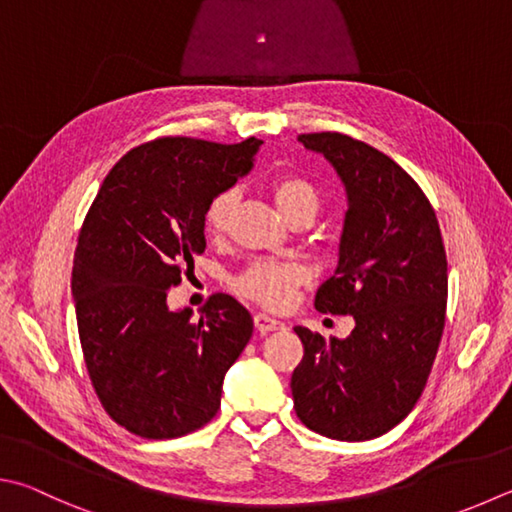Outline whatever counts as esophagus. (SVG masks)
<instances>
[{
  "label": "esophagus",
  "instance_id": "34e87169",
  "mask_svg": "<svg viewBox=\"0 0 512 512\" xmlns=\"http://www.w3.org/2000/svg\"><path fill=\"white\" fill-rule=\"evenodd\" d=\"M253 322H255V329L259 333H271V331L284 329V324L280 320H275V318H271V315H266V313H257L255 318H253Z\"/></svg>",
  "mask_w": 512,
  "mask_h": 512
}]
</instances>
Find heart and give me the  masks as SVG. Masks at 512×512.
Segmentation results:
<instances>
[{
  "label": "heart",
  "mask_w": 512,
  "mask_h": 512,
  "mask_svg": "<svg viewBox=\"0 0 512 512\" xmlns=\"http://www.w3.org/2000/svg\"><path fill=\"white\" fill-rule=\"evenodd\" d=\"M271 194L286 219L297 212H313L318 208V192L300 174L284 172L271 181ZM239 203V190L226 188L210 199L203 212V228L210 237H221ZM309 282V268L293 259H255L232 280V288L266 309H284L295 291Z\"/></svg>",
  "instance_id": "heart-1"
}]
</instances>
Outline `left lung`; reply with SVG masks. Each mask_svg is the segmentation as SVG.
Listing matches in <instances>:
<instances>
[{
  "label": "left lung",
  "mask_w": 512,
  "mask_h": 512,
  "mask_svg": "<svg viewBox=\"0 0 512 512\" xmlns=\"http://www.w3.org/2000/svg\"><path fill=\"white\" fill-rule=\"evenodd\" d=\"M347 188L336 273L315 309L353 315L345 340L295 327L304 345L291 376L295 414L338 441L385 434L414 410L445 327L448 259L430 199L387 154L338 132L300 134Z\"/></svg>",
  "instance_id": "left-lung-1"
}]
</instances>
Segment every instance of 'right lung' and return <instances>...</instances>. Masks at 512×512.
I'll return each mask as SVG.
<instances>
[{"mask_svg": "<svg viewBox=\"0 0 512 512\" xmlns=\"http://www.w3.org/2000/svg\"><path fill=\"white\" fill-rule=\"evenodd\" d=\"M259 138L221 145L163 136L129 150L82 221L71 291L82 356L100 405L127 432L176 439L215 418L226 371L253 336L235 297L201 318L167 309V288L206 250L203 212L253 167Z\"/></svg>", "mask_w": 512, "mask_h": 512, "instance_id": "1", "label": "right lung"}]
</instances>
